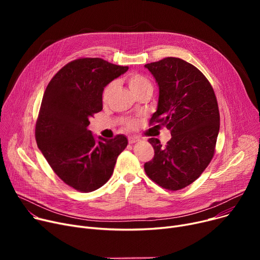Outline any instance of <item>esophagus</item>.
Returning <instances> with one entry per match:
<instances>
[{
    "instance_id": "1",
    "label": "esophagus",
    "mask_w": 260,
    "mask_h": 260,
    "mask_svg": "<svg viewBox=\"0 0 260 260\" xmlns=\"http://www.w3.org/2000/svg\"><path fill=\"white\" fill-rule=\"evenodd\" d=\"M140 139L139 138H135V137H128V143L129 144H134L136 142H139Z\"/></svg>"
}]
</instances>
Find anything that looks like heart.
I'll list each match as a JSON object with an SVG mask.
<instances>
[{"label":"heart","mask_w":260,"mask_h":260,"mask_svg":"<svg viewBox=\"0 0 260 260\" xmlns=\"http://www.w3.org/2000/svg\"><path fill=\"white\" fill-rule=\"evenodd\" d=\"M127 84L128 87L131 88V90L136 94L138 95L139 93H141L142 91L145 90H153V84L152 82L149 81L145 76L139 74V73H132L127 76ZM116 87V81H112L111 83H108L103 91H102V101L106 102L111 94L113 92V90ZM124 125L127 128H134L136 125H137V120L136 119H126L124 122Z\"/></svg>","instance_id":"b5f03b06"}]
</instances>
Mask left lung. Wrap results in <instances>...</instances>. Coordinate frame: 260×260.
Returning <instances> with one entry per match:
<instances>
[{
    "label": "left lung",
    "mask_w": 260,
    "mask_h": 260,
    "mask_svg": "<svg viewBox=\"0 0 260 260\" xmlns=\"http://www.w3.org/2000/svg\"><path fill=\"white\" fill-rule=\"evenodd\" d=\"M144 66L159 85L149 125L166 126L172 135L167 145L148 139L155 155L144 171L161 187L179 190L193 183L214 157L220 127L217 99L206 76L182 59L168 57Z\"/></svg>",
    "instance_id": "obj_1"
}]
</instances>
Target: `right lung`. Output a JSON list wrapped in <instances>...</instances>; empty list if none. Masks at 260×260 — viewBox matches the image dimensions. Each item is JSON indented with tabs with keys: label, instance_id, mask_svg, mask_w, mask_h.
Returning a JSON list of instances; mask_svg holds the SVG:
<instances>
[{
	"label": "right lung",
	"instance_id": "obj_1",
	"mask_svg": "<svg viewBox=\"0 0 260 260\" xmlns=\"http://www.w3.org/2000/svg\"><path fill=\"white\" fill-rule=\"evenodd\" d=\"M127 70L101 58H80L63 66L45 89L36 141L52 171L78 192L105 184L127 145L123 135L95 140L87 129L89 119L102 111L104 87Z\"/></svg>",
	"mask_w": 260,
	"mask_h": 260
}]
</instances>
